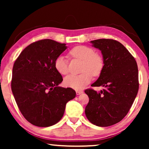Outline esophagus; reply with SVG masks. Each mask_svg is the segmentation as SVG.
I'll return each mask as SVG.
<instances>
[{
    "label": "esophagus",
    "instance_id": "obj_1",
    "mask_svg": "<svg viewBox=\"0 0 149 149\" xmlns=\"http://www.w3.org/2000/svg\"><path fill=\"white\" fill-rule=\"evenodd\" d=\"M83 93H84V91H76V94H77V95L82 94Z\"/></svg>",
    "mask_w": 149,
    "mask_h": 149
}]
</instances>
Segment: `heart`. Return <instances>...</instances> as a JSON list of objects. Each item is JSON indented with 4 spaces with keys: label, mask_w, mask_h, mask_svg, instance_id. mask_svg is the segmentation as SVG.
I'll return each mask as SVG.
<instances>
[{
    "label": "heart",
    "mask_w": 149,
    "mask_h": 149,
    "mask_svg": "<svg viewBox=\"0 0 149 149\" xmlns=\"http://www.w3.org/2000/svg\"><path fill=\"white\" fill-rule=\"evenodd\" d=\"M70 55L84 61L80 75H69L65 77L64 84L68 87L81 90L87 85L93 76L99 75L104 68V62L100 55L96 54L92 48L86 46H77L70 51ZM54 68L59 74L65 75L68 73V63L62 55L58 56L54 61Z\"/></svg>",
    "instance_id": "heart-1"
}]
</instances>
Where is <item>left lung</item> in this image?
Here are the masks:
<instances>
[{
	"instance_id": "1",
	"label": "left lung",
	"mask_w": 149,
	"mask_h": 149,
	"mask_svg": "<svg viewBox=\"0 0 149 149\" xmlns=\"http://www.w3.org/2000/svg\"><path fill=\"white\" fill-rule=\"evenodd\" d=\"M93 47L102 52L104 68L92 87L102 86L98 93L88 89L85 115L91 123L108 127L120 122L129 112L139 90L137 62L127 49L116 40L91 41Z\"/></svg>"
}]
</instances>
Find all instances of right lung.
Returning a JSON list of instances; mask_svg holds the SVG:
<instances>
[{"mask_svg": "<svg viewBox=\"0 0 149 149\" xmlns=\"http://www.w3.org/2000/svg\"><path fill=\"white\" fill-rule=\"evenodd\" d=\"M66 49L65 43L40 40L24 49L14 62L12 91L20 112L33 125L56 124L66 103L75 97L72 88L58 86L63 79L54 68L55 59Z\"/></svg>", "mask_w": 149, "mask_h": 149, "instance_id": "obj_1", "label": "right lung"}]
</instances>
